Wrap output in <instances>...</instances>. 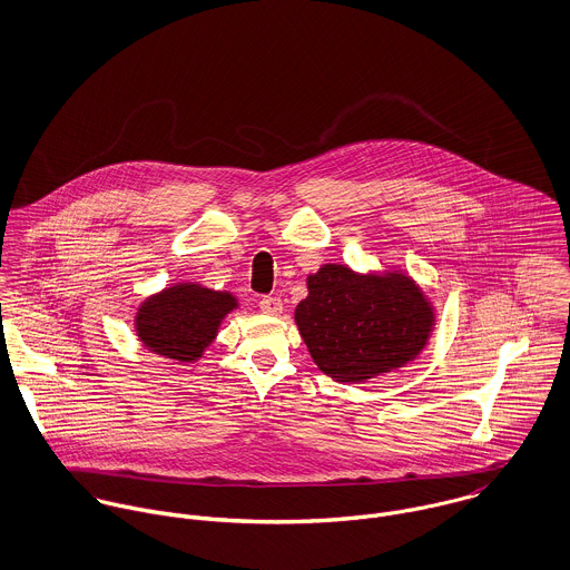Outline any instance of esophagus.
Returning a JSON list of instances; mask_svg holds the SVG:
<instances>
[{"label": "esophagus", "instance_id": "esophagus-1", "mask_svg": "<svg viewBox=\"0 0 570 570\" xmlns=\"http://www.w3.org/2000/svg\"><path fill=\"white\" fill-rule=\"evenodd\" d=\"M258 309L267 316H281L283 314V303L281 298H272V296H263L258 303Z\"/></svg>", "mask_w": 570, "mask_h": 570}]
</instances>
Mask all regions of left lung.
<instances>
[{"mask_svg": "<svg viewBox=\"0 0 570 570\" xmlns=\"http://www.w3.org/2000/svg\"><path fill=\"white\" fill-rule=\"evenodd\" d=\"M294 321L316 366L335 382L360 384L419 357L436 312L404 269L355 272L325 263L307 276Z\"/></svg>", "mask_w": 570, "mask_h": 570, "instance_id": "1", "label": "left lung"}]
</instances>
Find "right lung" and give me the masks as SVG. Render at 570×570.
<instances>
[{
  "instance_id": "obj_1",
  "label": "right lung",
  "mask_w": 570,
  "mask_h": 570,
  "mask_svg": "<svg viewBox=\"0 0 570 570\" xmlns=\"http://www.w3.org/2000/svg\"><path fill=\"white\" fill-rule=\"evenodd\" d=\"M235 309H239V298L233 292L179 281L138 305L134 331L147 351L177 364H193L204 357Z\"/></svg>"
}]
</instances>
